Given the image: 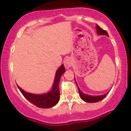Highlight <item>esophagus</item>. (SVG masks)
Segmentation results:
<instances>
[{
  "label": "esophagus",
  "mask_w": 131,
  "mask_h": 131,
  "mask_svg": "<svg viewBox=\"0 0 131 131\" xmlns=\"http://www.w3.org/2000/svg\"><path fill=\"white\" fill-rule=\"evenodd\" d=\"M64 64L66 68H69L72 66V61H71V59H69V58L66 59L64 62Z\"/></svg>",
  "instance_id": "34e87169"
}]
</instances>
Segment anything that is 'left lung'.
<instances>
[{"label":"left lung","mask_w":131,"mask_h":131,"mask_svg":"<svg viewBox=\"0 0 131 131\" xmlns=\"http://www.w3.org/2000/svg\"><path fill=\"white\" fill-rule=\"evenodd\" d=\"M96 29H97V34H99V35H106V36H108V33L106 30H104L100 27V26L98 25H96ZM76 82V81H75ZM77 84V82H76ZM78 89H79V95H80V97H81V99L82 100H84V101L85 102H88V103H96V102H98V101H101L103 99L105 98V96H106L108 92H107L106 94L104 95H101V96H90V95H88L85 94L83 93L80 90V89L78 87Z\"/></svg>","instance_id":"obj_1"}]
</instances>
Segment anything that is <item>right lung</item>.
<instances>
[{"label": "right lung", "mask_w": 131, "mask_h": 131, "mask_svg": "<svg viewBox=\"0 0 131 131\" xmlns=\"http://www.w3.org/2000/svg\"><path fill=\"white\" fill-rule=\"evenodd\" d=\"M65 72V68L63 64H62L56 73L54 82L52 89L49 92L43 94H34L28 93L23 91L21 88H19V91L24 96L26 100H28L30 103L34 104L36 106L41 108H49L58 103L59 100V83L60 81V78L61 75Z\"/></svg>", "instance_id": "1"}]
</instances>
